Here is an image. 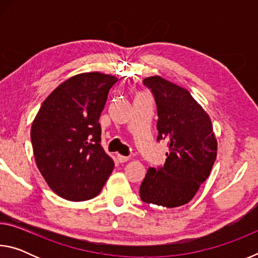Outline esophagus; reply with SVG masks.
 I'll return each instance as SVG.
<instances>
[{"mask_svg":"<svg viewBox=\"0 0 258 258\" xmlns=\"http://www.w3.org/2000/svg\"><path fill=\"white\" fill-rule=\"evenodd\" d=\"M117 159H118L119 163H126V161L130 160L128 157H125V156H121V155H117Z\"/></svg>","mask_w":258,"mask_h":258,"instance_id":"obj_1","label":"esophagus"}]
</instances>
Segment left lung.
I'll list each match as a JSON object with an SVG mask.
<instances>
[{
    "label": "left lung",
    "instance_id": "left-lung-1",
    "mask_svg": "<svg viewBox=\"0 0 258 258\" xmlns=\"http://www.w3.org/2000/svg\"><path fill=\"white\" fill-rule=\"evenodd\" d=\"M143 83L157 104L158 138L168 141L164 167H149L140 186L142 202L166 208L183 206L207 180L217 155V140L205 109L184 87L155 75Z\"/></svg>",
    "mask_w": 258,
    "mask_h": 258
}]
</instances>
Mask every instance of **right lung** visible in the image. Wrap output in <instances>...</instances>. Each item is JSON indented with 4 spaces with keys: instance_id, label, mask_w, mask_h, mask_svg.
Wrapping results in <instances>:
<instances>
[{
    "instance_id": "right-lung-1",
    "label": "right lung",
    "mask_w": 258,
    "mask_h": 258,
    "mask_svg": "<svg viewBox=\"0 0 258 258\" xmlns=\"http://www.w3.org/2000/svg\"><path fill=\"white\" fill-rule=\"evenodd\" d=\"M117 77L82 73L51 92L30 130L35 163L50 189L71 202L94 198L113 169L103 150L100 116Z\"/></svg>"
}]
</instances>
